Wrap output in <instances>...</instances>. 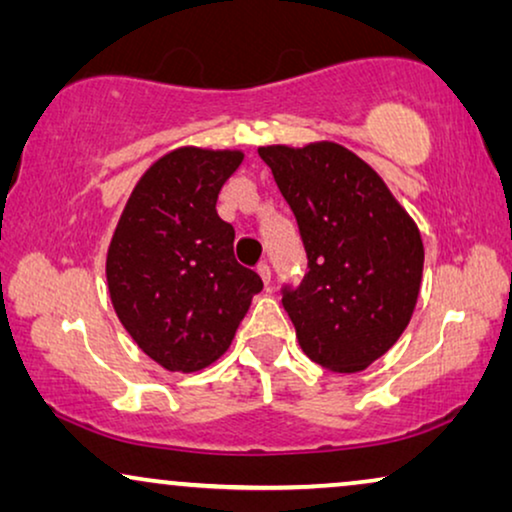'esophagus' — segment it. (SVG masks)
Returning a JSON list of instances; mask_svg holds the SVG:
<instances>
[{
    "instance_id": "obj_1",
    "label": "esophagus",
    "mask_w": 512,
    "mask_h": 512,
    "mask_svg": "<svg viewBox=\"0 0 512 512\" xmlns=\"http://www.w3.org/2000/svg\"><path fill=\"white\" fill-rule=\"evenodd\" d=\"M258 275H261V279L265 284H270L272 282V270H270V265L268 263H258Z\"/></svg>"
}]
</instances>
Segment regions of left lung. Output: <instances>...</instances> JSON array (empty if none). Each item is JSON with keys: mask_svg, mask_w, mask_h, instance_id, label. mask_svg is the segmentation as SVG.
I'll return each mask as SVG.
<instances>
[{"mask_svg": "<svg viewBox=\"0 0 512 512\" xmlns=\"http://www.w3.org/2000/svg\"><path fill=\"white\" fill-rule=\"evenodd\" d=\"M298 221L307 275L282 305L303 352L338 373L387 354L415 312L424 244L380 174L345 146L258 149Z\"/></svg>", "mask_w": 512, "mask_h": 512, "instance_id": "1", "label": "left lung"}]
</instances>
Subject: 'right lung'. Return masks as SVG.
Returning a JSON list of instances; mask_svg holds the SVG:
<instances>
[{
    "instance_id": "1",
    "label": "right lung",
    "mask_w": 512,
    "mask_h": 512,
    "mask_svg": "<svg viewBox=\"0 0 512 512\" xmlns=\"http://www.w3.org/2000/svg\"><path fill=\"white\" fill-rule=\"evenodd\" d=\"M242 151L181 146L137 181L107 254L114 310L146 356L195 373L226 354L251 298L263 289L237 263L235 228L216 214Z\"/></svg>"
}]
</instances>
